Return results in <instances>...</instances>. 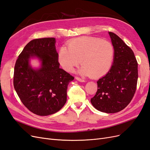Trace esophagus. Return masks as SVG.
Segmentation results:
<instances>
[{
  "mask_svg": "<svg viewBox=\"0 0 150 150\" xmlns=\"http://www.w3.org/2000/svg\"><path fill=\"white\" fill-rule=\"evenodd\" d=\"M75 78L78 81H80V82H85V80L84 79H83L82 78H79V77H78V76H76Z\"/></svg>",
  "mask_w": 150,
  "mask_h": 150,
  "instance_id": "1",
  "label": "esophagus"
}]
</instances>
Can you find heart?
Here are the masks:
<instances>
[{"label":"heart","mask_w":150,"mask_h":150,"mask_svg":"<svg viewBox=\"0 0 150 150\" xmlns=\"http://www.w3.org/2000/svg\"><path fill=\"white\" fill-rule=\"evenodd\" d=\"M59 50L57 59L62 69L72 72L83 63L78 72L84 76L99 78L110 69L114 59L112 44L102 39L83 36L72 39Z\"/></svg>","instance_id":"1"}]
</instances>
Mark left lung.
<instances>
[{"instance_id": "obj_1", "label": "left lung", "mask_w": 150, "mask_h": 150, "mask_svg": "<svg viewBox=\"0 0 150 150\" xmlns=\"http://www.w3.org/2000/svg\"><path fill=\"white\" fill-rule=\"evenodd\" d=\"M115 49L114 61L106 75L97 81L98 90L91 99L101 112L115 113L132 100L138 82V62L133 51L115 33H109Z\"/></svg>"}]
</instances>
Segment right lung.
Listing matches in <instances>:
<instances>
[{"label":"right lung","instance_id":"1","mask_svg":"<svg viewBox=\"0 0 150 150\" xmlns=\"http://www.w3.org/2000/svg\"><path fill=\"white\" fill-rule=\"evenodd\" d=\"M54 38L32 40L16 60L13 86L21 101L28 110L39 116L54 114L64 106L67 89L74 78L59 68ZM36 56L42 61L39 70L29 65V59Z\"/></svg>","mask_w":150,"mask_h":150}]
</instances>
